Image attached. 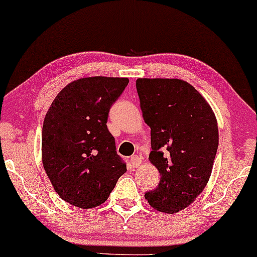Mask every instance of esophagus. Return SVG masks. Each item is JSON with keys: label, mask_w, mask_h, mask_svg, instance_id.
I'll use <instances>...</instances> for the list:
<instances>
[{"label": "esophagus", "mask_w": 257, "mask_h": 257, "mask_svg": "<svg viewBox=\"0 0 257 257\" xmlns=\"http://www.w3.org/2000/svg\"><path fill=\"white\" fill-rule=\"evenodd\" d=\"M130 161H131L132 166H134L135 169H137V167L142 165V159H141V157H138V155H132Z\"/></svg>", "instance_id": "34e87169"}]
</instances>
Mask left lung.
Returning <instances> with one entry per match:
<instances>
[{
    "mask_svg": "<svg viewBox=\"0 0 257 257\" xmlns=\"http://www.w3.org/2000/svg\"><path fill=\"white\" fill-rule=\"evenodd\" d=\"M144 122L151 127L149 160L159 186L144 194L158 211L189 206L211 176L218 147L217 120L194 87L180 79H137Z\"/></svg>",
    "mask_w": 257,
    "mask_h": 257,
    "instance_id": "left-lung-1",
    "label": "left lung"
}]
</instances>
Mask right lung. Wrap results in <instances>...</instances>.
I'll return each mask as SVG.
<instances>
[{"label": "right lung", "instance_id": "1", "mask_svg": "<svg viewBox=\"0 0 257 257\" xmlns=\"http://www.w3.org/2000/svg\"><path fill=\"white\" fill-rule=\"evenodd\" d=\"M127 83V77L75 80L57 94L46 114L43 169L54 191L71 205L99 206L126 172L106 120Z\"/></svg>", "mask_w": 257, "mask_h": 257}]
</instances>
